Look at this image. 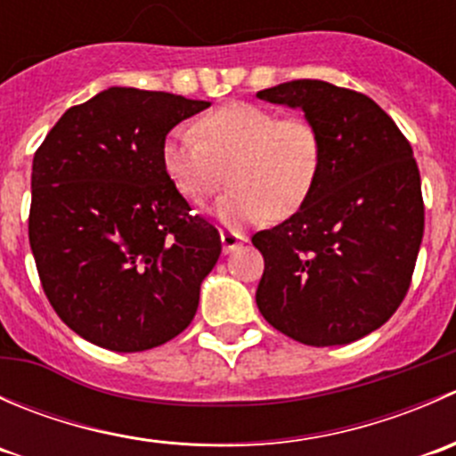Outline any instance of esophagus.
<instances>
[{
    "label": "esophagus",
    "mask_w": 456,
    "mask_h": 456,
    "mask_svg": "<svg viewBox=\"0 0 456 456\" xmlns=\"http://www.w3.org/2000/svg\"><path fill=\"white\" fill-rule=\"evenodd\" d=\"M220 240H223V251H224V254H232V251H236L238 247L245 245L247 236H245V233H238V232H229V229H223V232H220Z\"/></svg>",
    "instance_id": "obj_1"
}]
</instances>
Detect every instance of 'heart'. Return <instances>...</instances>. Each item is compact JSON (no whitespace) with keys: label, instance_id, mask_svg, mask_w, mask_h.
<instances>
[{"label":"heart","instance_id":"heart-1","mask_svg":"<svg viewBox=\"0 0 456 456\" xmlns=\"http://www.w3.org/2000/svg\"><path fill=\"white\" fill-rule=\"evenodd\" d=\"M163 167L191 202L236 187L214 207L227 224L296 214L314 194L324 163L320 130L306 118H282L256 103H229L194 127H174L163 141Z\"/></svg>","mask_w":456,"mask_h":456}]
</instances>
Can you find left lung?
<instances>
[{"label":"left lung","mask_w":456,"mask_h":456,"mask_svg":"<svg viewBox=\"0 0 456 456\" xmlns=\"http://www.w3.org/2000/svg\"><path fill=\"white\" fill-rule=\"evenodd\" d=\"M257 99L300 108L324 142L309 200L251 238L265 257L257 309L296 342L351 344L388 322L411 287L424 238L412 147L362 92L297 79Z\"/></svg>","instance_id":"1"}]
</instances>
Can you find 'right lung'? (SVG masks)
Wrapping results in <instances>:
<instances>
[{
  "label": "right lung",
  "mask_w": 456,
  "mask_h": 456,
  "mask_svg": "<svg viewBox=\"0 0 456 456\" xmlns=\"http://www.w3.org/2000/svg\"><path fill=\"white\" fill-rule=\"evenodd\" d=\"M209 108L169 92L108 87L68 110L32 159L30 249L41 287L77 335L117 353L190 326L220 233L163 167L165 136Z\"/></svg>",
  "instance_id": "1"
}]
</instances>
